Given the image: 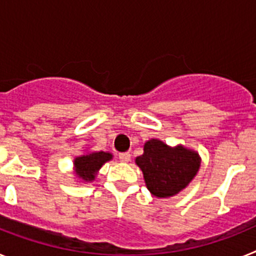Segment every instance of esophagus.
<instances>
[{
    "instance_id": "1",
    "label": "esophagus",
    "mask_w": 256,
    "mask_h": 256,
    "mask_svg": "<svg viewBox=\"0 0 256 256\" xmlns=\"http://www.w3.org/2000/svg\"><path fill=\"white\" fill-rule=\"evenodd\" d=\"M119 160H120L122 162H128L130 160V152L119 154Z\"/></svg>"
}]
</instances>
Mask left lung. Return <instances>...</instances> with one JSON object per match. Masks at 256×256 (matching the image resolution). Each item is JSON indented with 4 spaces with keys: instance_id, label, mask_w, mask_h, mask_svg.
Listing matches in <instances>:
<instances>
[{
    "instance_id": "left-lung-1",
    "label": "left lung",
    "mask_w": 256,
    "mask_h": 256,
    "mask_svg": "<svg viewBox=\"0 0 256 256\" xmlns=\"http://www.w3.org/2000/svg\"><path fill=\"white\" fill-rule=\"evenodd\" d=\"M200 162L196 151L180 144L170 148L156 138L146 142L144 155L136 158L146 187L156 198H170L186 188L198 174Z\"/></svg>"
}]
</instances>
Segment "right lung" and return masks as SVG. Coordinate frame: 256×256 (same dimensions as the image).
<instances>
[{"label": "right lung", "mask_w": 256, "mask_h": 256, "mask_svg": "<svg viewBox=\"0 0 256 256\" xmlns=\"http://www.w3.org/2000/svg\"><path fill=\"white\" fill-rule=\"evenodd\" d=\"M112 159V154L105 152V151H96V152L78 156L74 159L76 177L79 180H84V182H92V180H94L97 172L100 170L101 166Z\"/></svg>", "instance_id": "add662e5"}]
</instances>
